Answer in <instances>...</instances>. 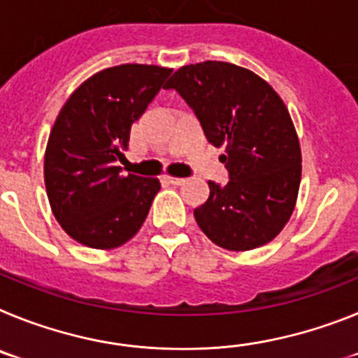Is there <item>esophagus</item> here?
<instances>
[{
  "label": "esophagus",
  "mask_w": 358,
  "mask_h": 358,
  "mask_svg": "<svg viewBox=\"0 0 358 358\" xmlns=\"http://www.w3.org/2000/svg\"><path fill=\"white\" fill-rule=\"evenodd\" d=\"M163 181L169 182V185H173V186H179L185 182V179L182 177H172V176H163Z\"/></svg>",
  "instance_id": "esophagus-1"
}]
</instances>
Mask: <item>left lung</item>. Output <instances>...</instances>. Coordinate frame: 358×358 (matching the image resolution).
I'll list each match as a JSON object with an SVG mask.
<instances>
[{
	"mask_svg": "<svg viewBox=\"0 0 358 358\" xmlns=\"http://www.w3.org/2000/svg\"><path fill=\"white\" fill-rule=\"evenodd\" d=\"M164 90L189 106L206 140L224 147L229 181H208L194 215L204 235L229 251H249L283 229L296 206L301 148L285 103L258 75L229 62L182 66Z\"/></svg>",
	"mask_w": 358,
	"mask_h": 358,
	"instance_id": "left-lung-1",
	"label": "left lung"
}]
</instances>
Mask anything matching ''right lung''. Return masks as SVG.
I'll use <instances>...</instances> for the list:
<instances>
[{"mask_svg":"<svg viewBox=\"0 0 358 358\" xmlns=\"http://www.w3.org/2000/svg\"><path fill=\"white\" fill-rule=\"evenodd\" d=\"M172 69L147 64L107 68L84 82L61 109L44 156L53 215L73 240L115 249L140 231L161 185L122 176L131 127Z\"/></svg>","mask_w":358,"mask_h":358,"instance_id":"obj_1","label":"right lung"}]
</instances>
